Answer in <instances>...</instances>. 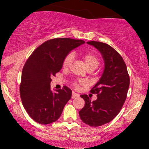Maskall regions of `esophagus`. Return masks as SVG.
<instances>
[{"mask_svg": "<svg viewBox=\"0 0 149 149\" xmlns=\"http://www.w3.org/2000/svg\"><path fill=\"white\" fill-rule=\"evenodd\" d=\"M79 97V95H78V94H77L76 92H72V99L76 98V97Z\"/></svg>", "mask_w": 149, "mask_h": 149, "instance_id": "obj_1", "label": "esophagus"}]
</instances>
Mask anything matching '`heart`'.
I'll return each instance as SVG.
<instances>
[{
  "label": "heart",
  "mask_w": 149,
  "mask_h": 149,
  "mask_svg": "<svg viewBox=\"0 0 149 149\" xmlns=\"http://www.w3.org/2000/svg\"><path fill=\"white\" fill-rule=\"evenodd\" d=\"M83 59L84 60L85 64H86L88 69L90 68H97V66H99V59L96 55H95L94 53L92 52H87L83 55ZM73 59V53H69L66 56V57L64 58V60H63V67L64 69H68L70 66H71V62H72ZM83 81H79L78 82V84L83 85ZM78 84H75V86L78 87Z\"/></svg>",
  "instance_id": "heart-1"
}]
</instances>
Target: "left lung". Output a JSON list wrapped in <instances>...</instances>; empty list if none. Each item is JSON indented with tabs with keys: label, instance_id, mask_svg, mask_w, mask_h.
I'll return each instance as SVG.
<instances>
[{
	"label": "left lung",
	"instance_id": "obj_1",
	"mask_svg": "<svg viewBox=\"0 0 149 149\" xmlns=\"http://www.w3.org/2000/svg\"><path fill=\"white\" fill-rule=\"evenodd\" d=\"M87 43L101 53L104 67L99 81L90 90L97 94V100L92 102L87 95H80L85 104L79 116L85 124L98 127L111 121L119 113L127 97L130 77L123 59L112 47L97 41Z\"/></svg>",
	"mask_w": 149,
	"mask_h": 149
}]
</instances>
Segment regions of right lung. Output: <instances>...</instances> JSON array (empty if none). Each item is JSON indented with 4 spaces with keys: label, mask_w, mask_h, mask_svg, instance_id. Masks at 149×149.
I'll return each instance as SVG.
<instances>
[{
    "label": "right lung",
    "mask_w": 149,
    "mask_h": 149,
    "mask_svg": "<svg viewBox=\"0 0 149 149\" xmlns=\"http://www.w3.org/2000/svg\"><path fill=\"white\" fill-rule=\"evenodd\" d=\"M85 41L71 38H54L37 47L24 66L20 96L25 110L38 123L47 125L60 117L72 91L64 86L52 92L51 77L62 68L63 60L71 50Z\"/></svg>",
    "instance_id": "obj_1"
}]
</instances>
